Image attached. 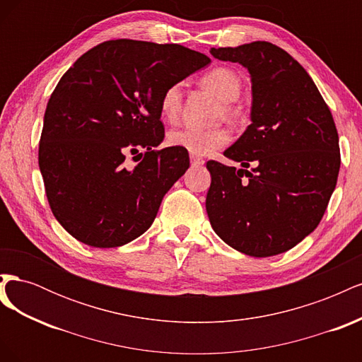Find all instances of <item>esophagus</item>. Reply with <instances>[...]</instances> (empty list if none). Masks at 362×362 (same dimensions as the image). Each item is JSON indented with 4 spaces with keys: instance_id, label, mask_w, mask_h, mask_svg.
Segmentation results:
<instances>
[{
    "instance_id": "34e87169",
    "label": "esophagus",
    "mask_w": 362,
    "mask_h": 362,
    "mask_svg": "<svg viewBox=\"0 0 362 362\" xmlns=\"http://www.w3.org/2000/svg\"><path fill=\"white\" fill-rule=\"evenodd\" d=\"M190 160H192V164H193V166H202V164L205 163V161H204V158H201V157H198V156H194V154H192V156H190Z\"/></svg>"
}]
</instances>
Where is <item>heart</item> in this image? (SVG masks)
I'll return each mask as SVG.
<instances>
[{
	"label": "heart",
	"instance_id": "obj_1",
	"mask_svg": "<svg viewBox=\"0 0 362 362\" xmlns=\"http://www.w3.org/2000/svg\"><path fill=\"white\" fill-rule=\"evenodd\" d=\"M201 81L208 90H211L221 100V105L217 107V116H223L229 120H238L242 113H240V108L234 101L240 96V92H242V81H240L237 74L228 68H214L208 71ZM181 104L182 84H170L161 95V116L169 120V122L177 120L181 112ZM228 139L229 133L223 127H214L208 129L182 127L172 129L168 136V141L172 146L189 151L190 154L194 156L210 154V152L223 146Z\"/></svg>",
	"mask_w": 362,
	"mask_h": 362
}]
</instances>
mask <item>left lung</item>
<instances>
[{"label":"left lung","mask_w":362,"mask_h":362,"mask_svg":"<svg viewBox=\"0 0 362 362\" xmlns=\"http://www.w3.org/2000/svg\"><path fill=\"white\" fill-rule=\"evenodd\" d=\"M210 52L249 71L252 124L223 152L243 169L206 163L208 218L242 254H282L320 223L337 185L341 158L334 117L302 64L273 43Z\"/></svg>","instance_id":"obj_1"}]
</instances>
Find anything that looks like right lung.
<instances>
[{
  "label": "right lung",
  "mask_w": 362,
  "mask_h": 362,
  "mask_svg": "<svg viewBox=\"0 0 362 362\" xmlns=\"http://www.w3.org/2000/svg\"><path fill=\"white\" fill-rule=\"evenodd\" d=\"M210 62L177 43L116 39L64 72L43 117L39 168L54 217L78 242L117 247L154 222L190 166L187 151L156 149L161 95Z\"/></svg>",
  "instance_id": "right-lung-1"
}]
</instances>
